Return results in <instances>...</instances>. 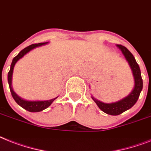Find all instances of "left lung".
Returning a JSON list of instances; mask_svg holds the SVG:
<instances>
[{"label": "left lung", "instance_id": "8db88e82", "mask_svg": "<svg viewBox=\"0 0 151 151\" xmlns=\"http://www.w3.org/2000/svg\"><path fill=\"white\" fill-rule=\"evenodd\" d=\"M117 46L119 48L122 53L124 54L125 57L128 61L129 64L132 69L133 77L135 79L134 89L132 91V92L128 96L117 102H114V103H104V102H101V101L95 99V98L91 97L101 111H103L104 112L109 114V115H111V116H118L119 114L124 112L125 111L133 107L139 99V94L141 92L142 88H143V80L141 78L140 69H139V65L137 63L133 55L125 46H122V45H117Z\"/></svg>", "mask_w": 151, "mask_h": 151}]
</instances>
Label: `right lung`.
<instances>
[{"mask_svg":"<svg viewBox=\"0 0 151 151\" xmlns=\"http://www.w3.org/2000/svg\"><path fill=\"white\" fill-rule=\"evenodd\" d=\"M47 42H40V43H35V44H32L30 46H27L24 49H23L22 51H21L19 53H18L15 57H14L13 60H12V63L11 64V68H10V70L8 72V84H9V88L10 91H11V93H12V95L13 97V99H14V101L20 105L21 107H22L23 109H24L25 110L29 111H31V112H36V111H41L42 110L46 109V108H48L50 106L52 102L54 101L55 99L57 98H55V99H50V100H47V101H26V100H24L22 98H20L19 96L16 95L15 93L14 92V91L12 88V73H13V69H14V65H15L16 62L22 57L23 56L26 54L27 52H29L30 50H32V49L35 47H38V46H42V45H45Z\"/></svg>","mask_w":151,"mask_h":151,"instance_id":"1","label":"right lung"}]
</instances>
